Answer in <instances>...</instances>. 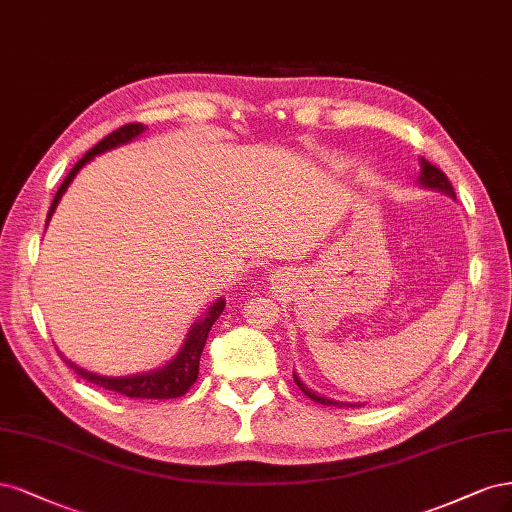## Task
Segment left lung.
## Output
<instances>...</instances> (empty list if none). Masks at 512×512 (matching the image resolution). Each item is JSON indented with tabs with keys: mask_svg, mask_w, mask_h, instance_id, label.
Returning <instances> with one entry per match:
<instances>
[{
	"mask_svg": "<svg viewBox=\"0 0 512 512\" xmlns=\"http://www.w3.org/2000/svg\"><path fill=\"white\" fill-rule=\"evenodd\" d=\"M421 172H419V185L421 187H427V189H436V191H440V193H447L449 197H453L455 200V191H453V185L449 183V178H447V174H444L440 168H436L434 163H430L427 159H423L421 157ZM293 378H295V385H298L308 398L312 400V402H317V404H325V406H364V404H344V402H336V400H327V398H323V395H317L315 391H310L300 378H298V374H293Z\"/></svg>",
	"mask_w": 512,
	"mask_h": 512,
	"instance_id": "8db88e82",
	"label": "left lung"
}]
</instances>
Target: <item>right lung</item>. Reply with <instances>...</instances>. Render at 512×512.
Returning <instances> with one entry per match:
<instances>
[{
	"label": "right lung",
	"mask_w": 512,
	"mask_h": 512,
	"mask_svg": "<svg viewBox=\"0 0 512 512\" xmlns=\"http://www.w3.org/2000/svg\"><path fill=\"white\" fill-rule=\"evenodd\" d=\"M146 127L142 123H127L123 127H119L117 131H112L108 134L102 142H97L91 151L85 153L76 166L70 170V174L65 176V180L61 183L59 191L55 193V200L51 204V210H48V217H46V225L51 221L53 212L61 200V195L65 193V189L70 187V183L74 180V176L80 172L82 166H87V163L95 157V155H102L110 148H117L121 144H127L134 138H138ZM225 308V300H217L214 302L206 315L202 319H197L193 323V327L189 329V334L185 338V344L180 346V351L176 353L174 359H170L166 366L153 370V372H146V374H131V376H102V374H93L82 370L78 366H74L70 359H65L61 353V357L65 359V364H68L80 378H85L87 383H93L97 387H104L108 391L114 393H121L125 398H140V400H172V398H180V395H185L189 391V387L197 381V374H200V357L204 351V344L208 338V332L212 323L221 317V312Z\"/></svg>",
	"instance_id": "right-lung-1"
}]
</instances>
